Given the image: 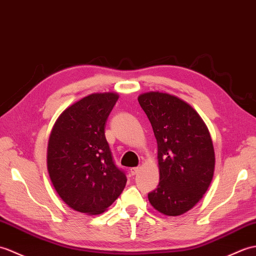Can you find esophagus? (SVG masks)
<instances>
[{"label":"esophagus","instance_id":"esophagus-1","mask_svg":"<svg viewBox=\"0 0 256 256\" xmlns=\"http://www.w3.org/2000/svg\"><path fill=\"white\" fill-rule=\"evenodd\" d=\"M129 171H130V174H132V175H136L140 171V168H132L129 170Z\"/></svg>","mask_w":256,"mask_h":256}]
</instances>
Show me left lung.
I'll return each mask as SVG.
<instances>
[{"label": "left lung", "instance_id": "1", "mask_svg": "<svg viewBox=\"0 0 256 256\" xmlns=\"http://www.w3.org/2000/svg\"><path fill=\"white\" fill-rule=\"evenodd\" d=\"M158 142L160 182L148 194L158 212L176 217L200 202L212 183L214 150L202 117L183 100L168 93L138 96Z\"/></svg>", "mask_w": 256, "mask_h": 256}]
</instances>
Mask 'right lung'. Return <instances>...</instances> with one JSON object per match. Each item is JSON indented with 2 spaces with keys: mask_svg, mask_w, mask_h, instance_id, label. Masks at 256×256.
Masks as SVG:
<instances>
[{
  "mask_svg": "<svg viewBox=\"0 0 256 256\" xmlns=\"http://www.w3.org/2000/svg\"><path fill=\"white\" fill-rule=\"evenodd\" d=\"M118 98L114 92L85 96L60 114L50 132L51 183L76 212L103 214L126 186V175L114 163L104 130Z\"/></svg>",
  "mask_w": 256,
  "mask_h": 256,
  "instance_id": "1",
  "label": "right lung"
}]
</instances>
